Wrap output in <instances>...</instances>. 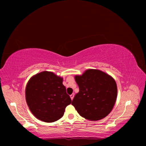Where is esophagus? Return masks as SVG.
Returning <instances> with one entry per match:
<instances>
[{
    "mask_svg": "<svg viewBox=\"0 0 146 146\" xmlns=\"http://www.w3.org/2000/svg\"><path fill=\"white\" fill-rule=\"evenodd\" d=\"M70 97H71V100H73V98H74V94H71V95H70Z\"/></svg>",
    "mask_w": 146,
    "mask_h": 146,
    "instance_id": "obj_1",
    "label": "esophagus"
}]
</instances>
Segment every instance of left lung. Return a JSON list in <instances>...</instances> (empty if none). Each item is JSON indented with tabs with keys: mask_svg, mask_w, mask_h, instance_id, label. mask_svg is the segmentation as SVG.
<instances>
[{
	"mask_svg": "<svg viewBox=\"0 0 146 146\" xmlns=\"http://www.w3.org/2000/svg\"><path fill=\"white\" fill-rule=\"evenodd\" d=\"M75 80L80 90L71 104L80 115L95 121L109 114L117 95L112 77L100 70H88L82 76H76Z\"/></svg>",
	"mask_w": 146,
	"mask_h": 146,
	"instance_id": "left-lung-1",
	"label": "left lung"
}]
</instances>
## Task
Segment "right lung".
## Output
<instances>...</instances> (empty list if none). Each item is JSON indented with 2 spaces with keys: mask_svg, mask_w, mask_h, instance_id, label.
Segmentation results:
<instances>
[{
  "mask_svg": "<svg viewBox=\"0 0 146 146\" xmlns=\"http://www.w3.org/2000/svg\"><path fill=\"white\" fill-rule=\"evenodd\" d=\"M26 99L34 115L45 122L61 119L65 108L71 102L63 85V78L49 71H42L29 80Z\"/></svg>",
  "mask_w": 146,
  "mask_h": 146,
  "instance_id": "add662e5",
  "label": "right lung"
}]
</instances>
